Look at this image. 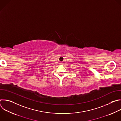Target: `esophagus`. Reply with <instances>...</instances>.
<instances>
[{
  "label": "esophagus",
  "instance_id": "34e87169",
  "mask_svg": "<svg viewBox=\"0 0 121 121\" xmlns=\"http://www.w3.org/2000/svg\"><path fill=\"white\" fill-rule=\"evenodd\" d=\"M60 64H63V63H62V62H61V63H60Z\"/></svg>",
  "mask_w": 121,
  "mask_h": 121
}]
</instances>
